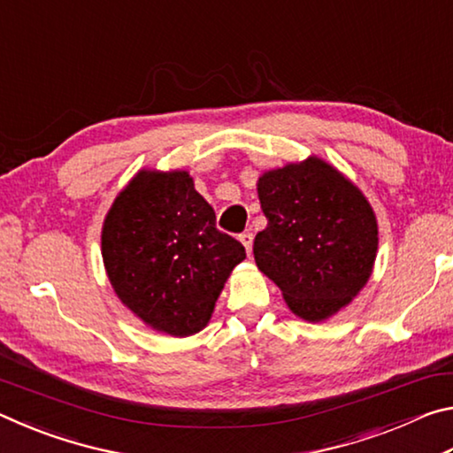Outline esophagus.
I'll return each instance as SVG.
<instances>
[{
  "instance_id": "34e87169",
  "label": "esophagus",
  "mask_w": 453,
  "mask_h": 453,
  "mask_svg": "<svg viewBox=\"0 0 453 453\" xmlns=\"http://www.w3.org/2000/svg\"><path fill=\"white\" fill-rule=\"evenodd\" d=\"M240 242L243 243L245 251H248V254H251V245H254V234H251V232H243V234L240 235Z\"/></svg>"
}]
</instances>
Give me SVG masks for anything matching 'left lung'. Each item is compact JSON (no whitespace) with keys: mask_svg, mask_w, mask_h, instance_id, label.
I'll list each match as a JSON object with an SVG mask.
<instances>
[{"mask_svg":"<svg viewBox=\"0 0 453 453\" xmlns=\"http://www.w3.org/2000/svg\"><path fill=\"white\" fill-rule=\"evenodd\" d=\"M257 196L267 218L254 240L259 272L302 319L324 321L346 308L378 251V221L362 191L311 156L265 172Z\"/></svg>","mask_w":453,"mask_h":453,"instance_id":"8db88e82","label":"left lung"}]
</instances>
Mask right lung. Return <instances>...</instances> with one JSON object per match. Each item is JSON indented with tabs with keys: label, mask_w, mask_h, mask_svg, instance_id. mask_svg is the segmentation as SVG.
<instances>
[{
	"label": "right lung",
	"mask_w": 453,
	"mask_h": 453,
	"mask_svg": "<svg viewBox=\"0 0 453 453\" xmlns=\"http://www.w3.org/2000/svg\"><path fill=\"white\" fill-rule=\"evenodd\" d=\"M102 256L121 303L157 332L186 337L208 326L245 250L216 227L188 172L142 170L107 211Z\"/></svg>",
	"instance_id": "1"
}]
</instances>
